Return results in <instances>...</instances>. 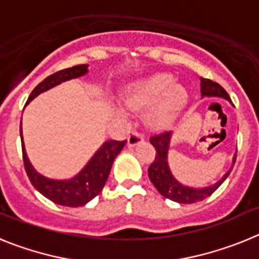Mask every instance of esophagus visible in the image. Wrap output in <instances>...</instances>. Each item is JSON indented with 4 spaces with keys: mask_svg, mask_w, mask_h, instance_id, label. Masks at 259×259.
Segmentation results:
<instances>
[{
    "mask_svg": "<svg viewBox=\"0 0 259 259\" xmlns=\"http://www.w3.org/2000/svg\"><path fill=\"white\" fill-rule=\"evenodd\" d=\"M141 141H144V135L140 132H132L130 136H128V146H135L137 144H140Z\"/></svg>",
    "mask_w": 259,
    "mask_h": 259,
    "instance_id": "obj_1",
    "label": "esophagus"
}]
</instances>
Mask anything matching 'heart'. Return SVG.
<instances>
[{
	"label": "heart",
	"mask_w": 259,
	"mask_h": 259,
	"mask_svg": "<svg viewBox=\"0 0 259 259\" xmlns=\"http://www.w3.org/2000/svg\"><path fill=\"white\" fill-rule=\"evenodd\" d=\"M125 101L136 110L149 107L146 122L152 127L164 128L178 118L188 101V93L182 84L174 83L171 74L157 72L128 87Z\"/></svg>",
	"instance_id": "obj_1"
}]
</instances>
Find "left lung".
Here are the masks:
<instances>
[{
    "mask_svg": "<svg viewBox=\"0 0 259 259\" xmlns=\"http://www.w3.org/2000/svg\"><path fill=\"white\" fill-rule=\"evenodd\" d=\"M200 80L201 96H202V98L222 97L231 101L228 93L218 83H215V81H212L210 79H203V77H200ZM171 135H172L171 132L166 131L161 132V134L153 135L150 137V144L154 146L155 152H157L154 161H153V163L149 166V170H148L150 182L153 183V185H154L157 191L163 197L175 201V202L194 203L197 202V201L205 200L209 196H211L219 188V185L227 179L230 172L232 171L235 161H236V154H235V157L232 159V167L214 185L205 187V188H192V187H187V185H183L182 183H179L175 179V176L172 175L170 167H168V163H167V153H168V146H170Z\"/></svg>",
    "mask_w": 259,
    "mask_h": 259,
    "instance_id": "8db88e82",
    "label": "left lung"
}]
</instances>
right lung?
I'll return each mask as SVG.
<instances>
[{
    "label": "right lung",
    "instance_id": "right-lung-1",
    "mask_svg": "<svg viewBox=\"0 0 259 259\" xmlns=\"http://www.w3.org/2000/svg\"><path fill=\"white\" fill-rule=\"evenodd\" d=\"M87 72H88V65H77L50 75L32 91L28 100H27V104H29L33 98L37 97L40 93L45 92L48 89L58 85L63 81H67V80L83 76ZM20 139H22L23 162H24V168H26L29 182L48 200L62 205V206L68 207L84 206L85 203L93 200L97 194H100V192L105 187L107 178H109L114 159L127 143V140L106 141L91 158V161L87 163L83 170L80 171L76 176H74L72 179L53 180L38 174L29 162L26 148H24V143H23L22 122H20Z\"/></svg>",
    "mask_w": 259,
    "mask_h": 259
}]
</instances>
